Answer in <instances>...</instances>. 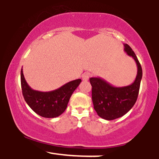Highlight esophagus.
<instances>
[{
    "label": "esophagus",
    "instance_id": "esophagus-1",
    "mask_svg": "<svg viewBox=\"0 0 159 159\" xmlns=\"http://www.w3.org/2000/svg\"><path fill=\"white\" fill-rule=\"evenodd\" d=\"M82 80H84V81H88L90 78V74L88 73V72H85V73H84L83 75H82Z\"/></svg>",
    "mask_w": 159,
    "mask_h": 159
}]
</instances>
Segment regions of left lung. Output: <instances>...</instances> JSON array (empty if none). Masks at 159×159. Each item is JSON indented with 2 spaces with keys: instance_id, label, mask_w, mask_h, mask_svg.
<instances>
[{
  "instance_id": "8db88e82",
  "label": "left lung",
  "mask_w": 159,
  "mask_h": 159,
  "mask_svg": "<svg viewBox=\"0 0 159 159\" xmlns=\"http://www.w3.org/2000/svg\"><path fill=\"white\" fill-rule=\"evenodd\" d=\"M124 51L133 57L137 66V74L132 84L123 87H115L101 77L90 78L92 86V101L94 110L103 119L112 120L123 116L137 102L143 69L135 53L127 44Z\"/></svg>"
}]
</instances>
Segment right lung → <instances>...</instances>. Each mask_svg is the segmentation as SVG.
I'll return each instance as SVG.
<instances>
[{"label":"right lung","instance_id":"right-lung-1","mask_svg":"<svg viewBox=\"0 0 159 159\" xmlns=\"http://www.w3.org/2000/svg\"><path fill=\"white\" fill-rule=\"evenodd\" d=\"M20 77L25 101L36 114L47 118L58 117L64 112L72 93L82 82L77 79L52 91L41 92L32 89L28 85L24 77L22 67Z\"/></svg>","mask_w":159,"mask_h":159}]
</instances>
